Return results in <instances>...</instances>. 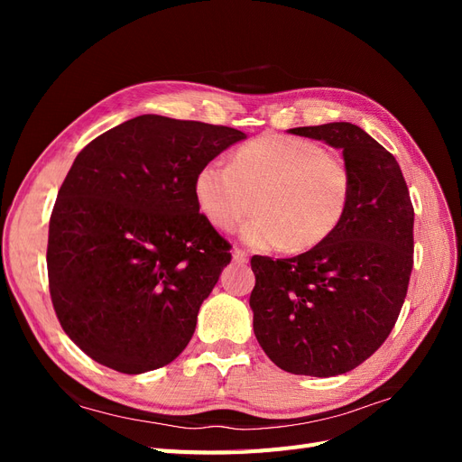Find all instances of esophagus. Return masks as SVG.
<instances>
[{
	"mask_svg": "<svg viewBox=\"0 0 462 462\" xmlns=\"http://www.w3.org/2000/svg\"><path fill=\"white\" fill-rule=\"evenodd\" d=\"M233 262H236V263H246V262H248V254L245 253V250H241V248H235V250H233Z\"/></svg>",
	"mask_w": 462,
	"mask_h": 462,
	"instance_id": "esophagus-1",
	"label": "esophagus"
}]
</instances>
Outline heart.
<instances>
[{
  "mask_svg": "<svg viewBox=\"0 0 462 462\" xmlns=\"http://www.w3.org/2000/svg\"><path fill=\"white\" fill-rule=\"evenodd\" d=\"M353 177L341 156L306 138L263 134L236 150L231 165L206 162L194 175L192 194L202 217L216 229H241L254 248L302 253L339 227L351 202Z\"/></svg>",
  "mask_w": 462,
  "mask_h": 462,
  "instance_id": "b5f03b06",
  "label": "heart"
}]
</instances>
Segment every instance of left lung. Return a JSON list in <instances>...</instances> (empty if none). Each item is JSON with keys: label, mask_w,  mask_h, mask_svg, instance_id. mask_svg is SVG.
<instances>
[{"label": "left lung", "mask_w": 462, "mask_h": 462, "mask_svg": "<svg viewBox=\"0 0 462 462\" xmlns=\"http://www.w3.org/2000/svg\"><path fill=\"white\" fill-rule=\"evenodd\" d=\"M339 148L353 177L339 227L309 253L250 260L254 335L299 375L351 372L393 329L412 272L414 209L393 153L353 123L289 129Z\"/></svg>", "instance_id": "left-lung-1"}]
</instances>
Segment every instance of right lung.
I'll use <instances>...</instances> for the list:
<instances>
[{
    "label": "right lung",
    "mask_w": 462,
    "mask_h": 462,
    "mask_svg": "<svg viewBox=\"0 0 462 462\" xmlns=\"http://www.w3.org/2000/svg\"><path fill=\"white\" fill-rule=\"evenodd\" d=\"M245 138L219 125L138 116L75 158L50 219L48 277L63 331L92 360L144 374L185 351L231 262L229 243L199 212L192 180Z\"/></svg>",
    "instance_id": "add662e5"
}]
</instances>
